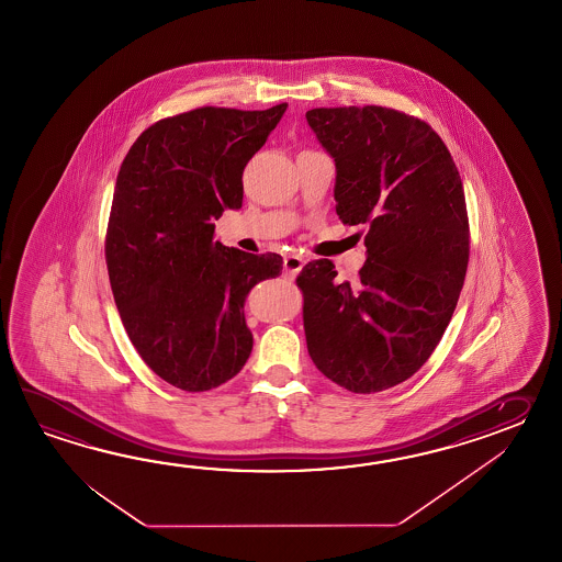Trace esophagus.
Here are the masks:
<instances>
[{
    "mask_svg": "<svg viewBox=\"0 0 562 562\" xmlns=\"http://www.w3.org/2000/svg\"><path fill=\"white\" fill-rule=\"evenodd\" d=\"M303 265H305V259L299 255H286L283 259V269H285L286 276H297L299 271L303 269Z\"/></svg>",
    "mask_w": 562,
    "mask_h": 562,
    "instance_id": "esophagus-1",
    "label": "esophagus"
}]
</instances>
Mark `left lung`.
Instances as JSON below:
<instances>
[{"instance_id": "obj_1", "label": "left lung", "mask_w": 562, "mask_h": 562, "mask_svg": "<svg viewBox=\"0 0 562 562\" xmlns=\"http://www.w3.org/2000/svg\"><path fill=\"white\" fill-rule=\"evenodd\" d=\"M305 119L335 160V211L366 225L358 285L335 265L303 267L311 359L353 394L406 382L440 344L467 277V199L430 124L394 108H313Z\"/></svg>"}]
</instances>
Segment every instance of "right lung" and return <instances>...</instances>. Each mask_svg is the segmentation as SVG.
I'll return each mask as SVG.
<instances>
[{
	"instance_id": "1",
	"label": "right lung",
	"mask_w": 562,
	"mask_h": 562,
	"mask_svg": "<svg viewBox=\"0 0 562 562\" xmlns=\"http://www.w3.org/2000/svg\"><path fill=\"white\" fill-rule=\"evenodd\" d=\"M204 106L158 120L122 160L106 231L120 319L144 363L184 392L235 378L251 356L245 299L281 273L276 252L225 247L215 221L243 204V170L285 114Z\"/></svg>"
}]
</instances>
